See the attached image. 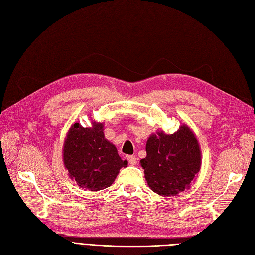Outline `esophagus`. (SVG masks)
Here are the masks:
<instances>
[{
	"mask_svg": "<svg viewBox=\"0 0 255 255\" xmlns=\"http://www.w3.org/2000/svg\"><path fill=\"white\" fill-rule=\"evenodd\" d=\"M127 159H128V161L130 165H135L137 163V160H136V157L134 155H128Z\"/></svg>",
	"mask_w": 255,
	"mask_h": 255,
	"instance_id": "34e87169",
	"label": "esophagus"
}]
</instances>
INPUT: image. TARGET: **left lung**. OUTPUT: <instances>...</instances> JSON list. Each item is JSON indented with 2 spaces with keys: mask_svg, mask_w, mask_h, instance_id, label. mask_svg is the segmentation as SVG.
<instances>
[{
  "mask_svg": "<svg viewBox=\"0 0 255 255\" xmlns=\"http://www.w3.org/2000/svg\"><path fill=\"white\" fill-rule=\"evenodd\" d=\"M140 160L149 188L161 196H176L189 189L202 166V151L193 130L181 125L174 134L157 130L146 143Z\"/></svg>",
  "mask_w": 255,
  "mask_h": 255,
  "instance_id": "1",
  "label": "left lung"
}]
</instances>
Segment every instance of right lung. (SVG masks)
I'll list each match as a JSON object with an SVG mask.
<instances>
[{
  "label": "right lung",
  "instance_id": "right-lung-1",
  "mask_svg": "<svg viewBox=\"0 0 255 255\" xmlns=\"http://www.w3.org/2000/svg\"><path fill=\"white\" fill-rule=\"evenodd\" d=\"M90 128L71 126L63 143V163L68 177L82 189L100 191L111 187L128 161L121 160L115 144L104 135V122L92 119Z\"/></svg>",
  "mask_w": 255,
  "mask_h": 255
}]
</instances>
